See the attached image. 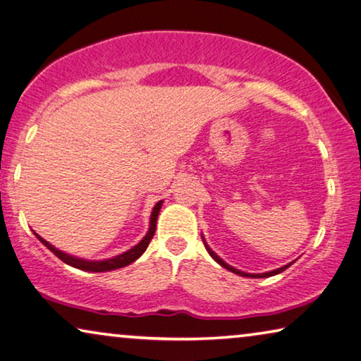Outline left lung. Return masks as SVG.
Here are the masks:
<instances>
[{
	"label": "left lung",
	"instance_id": "8db88e82",
	"mask_svg": "<svg viewBox=\"0 0 361 361\" xmlns=\"http://www.w3.org/2000/svg\"><path fill=\"white\" fill-rule=\"evenodd\" d=\"M202 241H204V238H202ZM204 245H206V241H204ZM206 250H207V252L209 255H211L212 257H214V261H217L220 266L222 267H225V269H228L230 272H235V274H238V276H243V277H252V279H262V277H271V276H276V274H281V272H283L285 269L287 267H290V264H287V266H283V267H279V269H276V271H271V272H264V274H246V272H241V271H238V269H235V267H232V266H228L227 262H224L222 259H220V257L215 255V252L209 248V246L206 245Z\"/></svg>",
	"mask_w": 361,
	"mask_h": 361
}]
</instances>
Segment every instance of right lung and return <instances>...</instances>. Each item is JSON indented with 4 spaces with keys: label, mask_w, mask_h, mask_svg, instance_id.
<instances>
[{
    "label": "right lung",
    "mask_w": 361,
    "mask_h": 361,
    "mask_svg": "<svg viewBox=\"0 0 361 361\" xmlns=\"http://www.w3.org/2000/svg\"><path fill=\"white\" fill-rule=\"evenodd\" d=\"M160 207H162V201H159L155 204L152 215H150V227H149V232L147 235L144 236V238L139 241V243L134 246L126 252H123V255H118L115 257H111V259H105V261H84V259H79V257H74V256H69L66 252H63L60 250H56L55 246H51L48 241H45L35 233L37 238H39L43 245L47 246L48 250H50L53 255L60 257L63 262H66V264L76 267V269H82V271H90V272H105V271H113V269H120V267H125L128 264H131L137 259L139 256L142 255L144 251L147 250V246L150 243V240H152V236L155 233V225H157V217H159V212H160Z\"/></svg>",
    "instance_id": "1"
}]
</instances>
